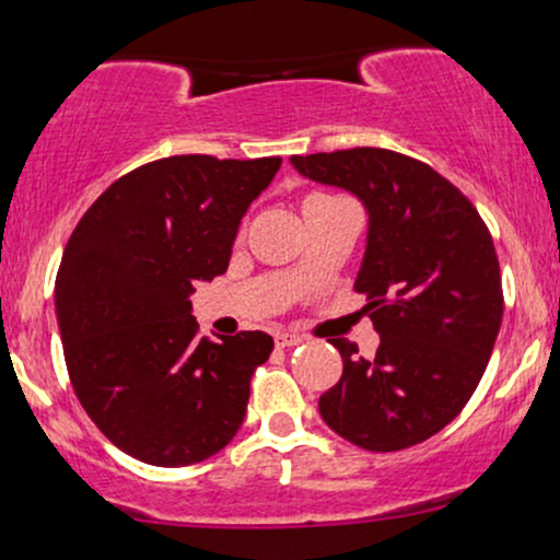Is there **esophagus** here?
Segmentation results:
<instances>
[{
    "instance_id": "obj_1",
    "label": "esophagus",
    "mask_w": 560,
    "mask_h": 560,
    "mask_svg": "<svg viewBox=\"0 0 560 560\" xmlns=\"http://www.w3.org/2000/svg\"><path fill=\"white\" fill-rule=\"evenodd\" d=\"M300 342H302L300 334H289V331L276 334V347H294V345H300Z\"/></svg>"
}]
</instances>
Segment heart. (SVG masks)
Wrapping results in <instances>:
<instances>
[{"label":"heart","instance_id":"obj_1","mask_svg":"<svg viewBox=\"0 0 560 560\" xmlns=\"http://www.w3.org/2000/svg\"><path fill=\"white\" fill-rule=\"evenodd\" d=\"M311 199H318V197H311Z\"/></svg>","mask_w":560,"mask_h":560}]
</instances>
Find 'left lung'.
<instances>
[{
  "label": "left lung",
  "instance_id": "obj_1",
  "mask_svg": "<svg viewBox=\"0 0 560 560\" xmlns=\"http://www.w3.org/2000/svg\"><path fill=\"white\" fill-rule=\"evenodd\" d=\"M318 184L352 191L369 213L355 292L382 337L374 358L331 339L342 378L320 419L352 445L402 450L445 429L477 389L503 320V287L485 221L421 160L378 147L294 155Z\"/></svg>",
  "mask_w": 560,
  "mask_h": 560
}]
</instances>
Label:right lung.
<instances>
[{
  "instance_id": "1",
  "label": "right lung",
  "mask_w": 560,
  "mask_h": 560,
  "mask_svg": "<svg viewBox=\"0 0 560 560\" xmlns=\"http://www.w3.org/2000/svg\"><path fill=\"white\" fill-rule=\"evenodd\" d=\"M281 158L173 155L107 186L62 253L55 311L75 397L102 434L152 466L234 440L273 339L197 337L195 281L226 273L249 202Z\"/></svg>"
}]
</instances>
